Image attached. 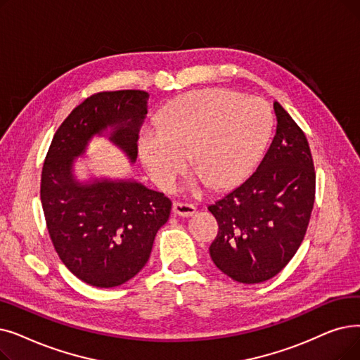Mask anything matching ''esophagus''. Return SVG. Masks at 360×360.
Listing matches in <instances>:
<instances>
[{"label":"esophagus","instance_id":"1","mask_svg":"<svg viewBox=\"0 0 360 360\" xmlns=\"http://www.w3.org/2000/svg\"><path fill=\"white\" fill-rule=\"evenodd\" d=\"M197 212L195 206L191 205V202H182L176 201L174 205V213L179 216H193Z\"/></svg>","mask_w":360,"mask_h":360}]
</instances>
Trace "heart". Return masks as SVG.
<instances>
[{"instance_id":"1","label":"heart","mask_w":360,"mask_h":360,"mask_svg":"<svg viewBox=\"0 0 360 360\" xmlns=\"http://www.w3.org/2000/svg\"><path fill=\"white\" fill-rule=\"evenodd\" d=\"M272 131L269 107L226 89H202L172 101L160 129L139 138V155L151 179L174 186L190 160L213 188L241 182L253 170Z\"/></svg>"}]
</instances>
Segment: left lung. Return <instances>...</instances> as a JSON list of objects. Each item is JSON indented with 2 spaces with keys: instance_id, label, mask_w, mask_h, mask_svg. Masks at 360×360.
Wrapping results in <instances>:
<instances>
[{
  "instance_id": "8db88e82",
  "label": "left lung",
  "mask_w": 360,
  "mask_h": 360,
  "mask_svg": "<svg viewBox=\"0 0 360 360\" xmlns=\"http://www.w3.org/2000/svg\"><path fill=\"white\" fill-rule=\"evenodd\" d=\"M276 132L252 176L209 210L219 231L210 245L216 266L243 284L264 283L299 250L315 202L316 174L302 128L274 103Z\"/></svg>"
}]
</instances>
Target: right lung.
Masks as SVG:
<instances>
[{
    "label": "right lung",
    "mask_w": 360,
    "mask_h": 360,
    "mask_svg": "<svg viewBox=\"0 0 360 360\" xmlns=\"http://www.w3.org/2000/svg\"><path fill=\"white\" fill-rule=\"evenodd\" d=\"M148 97L139 89L92 94L60 124L45 155L41 202L46 229L66 268L92 287L122 285L146 266L172 201L131 181L77 185L72 162L107 127L115 128L112 141L135 162Z\"/></svg>",
    "instance_id": "add662e5"
}]
</instances>
